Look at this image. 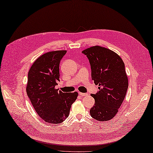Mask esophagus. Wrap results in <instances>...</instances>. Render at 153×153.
Wrapping results in <instances>:
<instances>
[{"mask_svg":"<svg viewBox=\"0 0 153 153\" xmlns=\"http://www.w3.org/2000/svg\"><path fill=\"white\" fill-rule=\"evenodd\" d=\"M79 94L81 96H85L88 95L85 93H82V92H79Z\"/></svg>","mask_w":153,"mask_h":153,"instance_id":"1","label":"esophagus"}]
</instances>
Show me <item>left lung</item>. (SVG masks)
I'll use <instances>...</instances> for the list:
<instances>
[{"mask_svg":"<svg viewBox=\"0 0 153 153\" xmlns=\"http://www.w3.org/2000/svg\"><path fill=\"white\" fill-rule=\"evenodd\" d=\"M90 62L91 79L98 85L94 106L90 115L98 121H108L118 111L125 98L128 83L124 63L114 51L104 47L91 46L82 51Z\"/></svg>","mask_w":153,"mask_h":153,"instance_id":"1","label":"left lung"}]
</instances>
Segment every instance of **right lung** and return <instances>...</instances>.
<instances>
[{"instance_id": "1", "label": "right lung", "mask_w": 153, "mask_h": 153, "mask_svg": "<svg viewBox=\"0 0 153 153\" xmlns=\"http://www.w3.org/2000/svg\"><path fill=\"white\" fill-rule=\"evenodd\" d=\"M66 51H55L41 55L28 73L27 93L39 116L46 123L59 124L69 116L78 93H63L55 88L59 81V63Z\"/></svg>"}]
</instances>
